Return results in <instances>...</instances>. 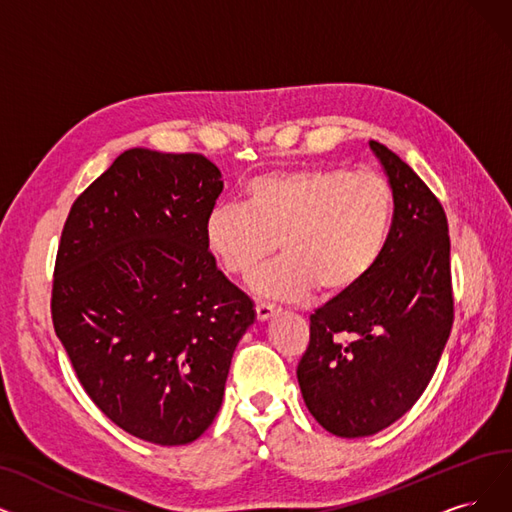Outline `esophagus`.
I'll return each mask as SVG.
<instances>
[{"label": "esophagus", "instance_id": "34e87169", "mask_svg": "<svg viewBox=\"0 0 512 512\" xmlns=\"http://www.w3.org/2000/svg\"><path fill=\"white\" fill-rule=\"evenodd\" d=\"M281 309L277 304H271V302H258L256 304V315L260 321H269L271 317H275Z\"/></svg>", "mask_w": 512, "mask_h": 512}]
</instances>
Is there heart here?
<instances>
[{
    "label": "heart",
    "mask_w": 512,
    "mask_h": 512,
    "mask_svg": "<svg viewBox=\"0 0 512 512\" xmlns=\"http://www.w3.org/2000/svg\"><path fill=\"white\" fill-rule=\"evenodd\" d=\"M395 191L384 176L349 168H304L252 178L241 203H218L203 222V243L231 277H252V290L302 300L315 288L346 296L370 277L391 243Z\"/></svg>",
    "instance_id": "1"
}]
</instances>
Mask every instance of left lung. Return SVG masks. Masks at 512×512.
Instances as JSON below:
<instances>
[{"mask_svg": "<svg viewBox=\"0 0 512 512\" xmlns=\"http://www.w3.org/2000/svg\"><path fill=\"white\" fill-rule=\"evenodd\" d=\"M397 218L388 250L357 290L311 315L298 363L302 399L336 437L380 433L420 399L454 323L447 218L420 176L376 140Z\"/></svg>", "mask_w": 512, "mask_h": 512, "instance_id": "obj_1", "label": "left lung"}]
</instances>
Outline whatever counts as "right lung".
I'll use <instances>...</instances> for the list:
<instances>
[{"mask_svg": "<svg viewBox=\"0 0 512 512\" xmlns=\"http://www.w3.org/2000/svg\"><path fill=\"white\" fill-rule=\"evenodd\" d=\"M220 176L197 153L124 151L75 199L60 235L56 336L98 410L149 443L206 433L256 319L203 243Z\"/></svg>", "mask_w": 512, "mask_h": 512, "instance_id": "add662e5", "label": "right lung"}]
</instances>
